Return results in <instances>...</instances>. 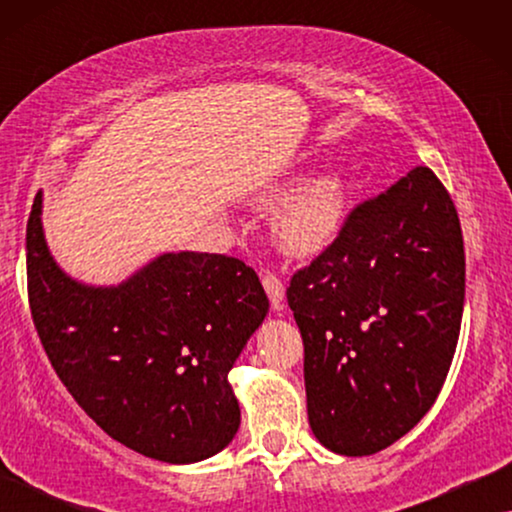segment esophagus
I'll return each mask as SVG.
<instances>
[{
  "mask_svg": "<svg viewBox=\"0 0 512 512\" xmlns=\"http://www.w3.org/2000/svg\"><path fill=\"white\" fill-rule=\"evenodd\" d=\"M263 289H265V293H268L272 307L282 305V300H284V284H282V279L275 275V272H270V270L263 272Z\"/></svg>",
  "mask_w": 512,
  "mask_h": 512,
  "instance_id": "1",
  "label": "esophagus"
}]
</instances>
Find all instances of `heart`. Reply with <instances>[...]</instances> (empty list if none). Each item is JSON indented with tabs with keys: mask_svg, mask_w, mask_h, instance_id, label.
I'll return each mask as SVG.
<instances>
[{
	"mask_svg": "<svg viewBox=\"0 0 512 512\" xmlns=\"http://www.w3.org/2000/svg\"><path fill=\"white\" fill-rule=\"evenodd\" d=\"M347 188L338 172L305 181L277 209L275 228L289 254L310 256L331 244L345 221Z\"/></svg>",
	"mask_w": 512,
	"mask_h": 512,
	"instance_id": "b5f03b06",
	"label": "heart"
}]
</instances>
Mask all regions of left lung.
Wrapping results in <instances>:
<instances>
[{"mask_svg":"<svg viewBox=\"0 0 512 512\" xmlns=\"http://www.w3.org/2000/svg\"><path fill=\"white\" fill-rule=\"evenodd\" d=\"M464 291L459 216L429 167L345 216L338 237L286 289L321 445L366 457L429 412L457 349Z\"/></svg>","mask_w":512,"mask_h":512,"instance_id":"left-lung-1","label":"left lung"}]
</instances>
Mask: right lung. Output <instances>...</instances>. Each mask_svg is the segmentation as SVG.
Returning <instances> with one entry per match:
<instances>
[{
	"label": "right lung",
	"mask_w": 512,
	"mask_h": 512,
	"mask_svg": "<svg viewBox=\"0 0 512 512\" xmlns=\"http://www.w3.org/2000/svg\"><path fill=\"white\" fill-rule=\"evenodd\" d=\"M27 298L48 361L104 433L144 457L191 464L240 426L228 384L268 296L219 254H163L121 286L69 279L48 254L41 193L27 219Z\"/></svg>",
	"instance_id": "obj_1"
}]
</instances>
